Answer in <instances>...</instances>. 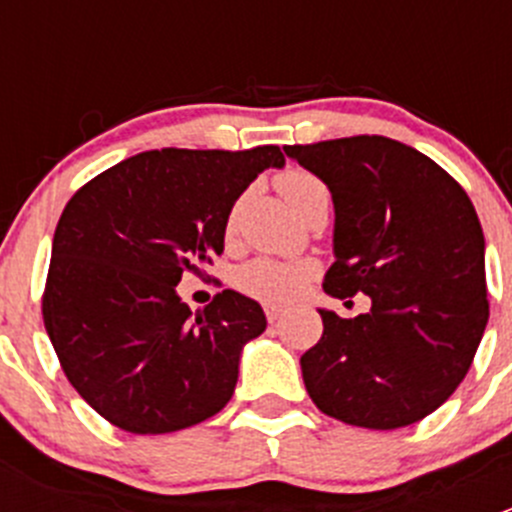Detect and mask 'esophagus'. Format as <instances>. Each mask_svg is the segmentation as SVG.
Masks as SVG:
<instances>
[{
  "label": "esophagus",
  "instance_id": "34e87169",
  "mask_svg": "<svg viewBox=\"0 0 512 512\" xmlns=\"http://www.w3.org/2000/svg\"><path fill=\"white\" fill-rule=\"evenodd\" d=\"M265 314H267V322L275 324L277 319L285 317V307H280V304H265Z\"/></svg>",
  "mask_w": 512,
  "mask_h": 512
}]
</instances>
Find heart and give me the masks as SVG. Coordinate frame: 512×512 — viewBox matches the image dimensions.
<instances>
[{"label":"heart","mask_w":512,"mask_h":512,"mask_svg":"<svg viewBox=\"0 0 512 512\" xmlns=\"http://www.w3.org/2000/svg\"><path fill=\"white\" fill-rule=\"evenodd\" d=\"M322 180L312 175L309 170L289 168L277 178V190L282 198L287 200L289 208H297L309 193L322 190ZM235 230V210L227 215L225 235H232ZM314 267L309 262H287V260H272V257H257L247 265L240 267L237 272V287L245 294L265 302H287V299L297 297L307 280L312 277Z\"/></svg>","instance_id":"b5f03b06"}]
</instances>
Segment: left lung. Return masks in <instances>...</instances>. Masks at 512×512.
Returning <instances> with one entry per match:
<instances>
[{"label":"left lung","mask_w":512,"mask_h":512,"mask_svg":"<svg viewBox=\"0 0 512 512\" xmlns=\"http://www.w3.org/2000/svg\"><path fill=\"white\" fill-rule=\"evenodd\" d=\"M334 200L332 297H371L342 319L319 309L322 339L302 354L319 411L376 431L411 426L468 374L488 324L485 240L466 190L416 148L384 136L285 146Z\"/></svg>","instance_id":"obj_1"}]
</instances>
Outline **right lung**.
Instances as JSON below:
<instances>
[{"label": "right lung", "mask_w": 512, "mask_h": 512, "mask_svg": "<svg viewBox=\"0 0 512 512\" xmlns=\"http://www.w3.org/2000/svg\"><path fill=\"white\" fill-rule=\"evenodd\" d=\"M277 146L163 148L121 160L66 203L41 314L81 399L128 433H170L232 399L240 352L267 327L255 299L223 289L190 312L178 287L225 247L232 205Z\"/></svg>", "instance_id": "obj_1"}]
</instances>
